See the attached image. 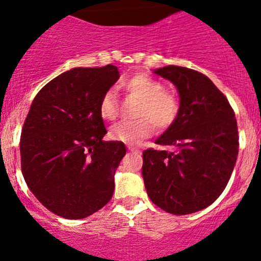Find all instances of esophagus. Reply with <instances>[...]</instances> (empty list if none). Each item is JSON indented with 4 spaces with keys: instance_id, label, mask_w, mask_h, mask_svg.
Returning <instances> with one entry per match:
<instances>
[{
    "instance_id": "1",
    "label": "esophagus",
    "mask_w": 261,
    "mask_h": 261,
    "mask_svg": "<svg viewBox=\"0 0 261 261\" xmlns=\"http://www.w3.org/2000/svg\"><path fill=\"white\" fill-rule=\"evenodd\" d=\"M128 150H130L131 152H140V150L138 147H133V146H128Z\"/></svg>"
}]
</instances>
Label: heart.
I'll return each instance as SVG.
<instances>
[{
  "mask_svg": "<svg viewBox=\"0 0 261 261\" xmlns=\"http://www.w3.org/2000/svg\"><path fill=\"white\" fill-rule=\"evenodd\" d=\"M123 90L140 98L136 108V120L115 123L110 128V138L125 144H139L149 138L156 127L165 130L175 121L180 112L179 98L165 91L164 85L146 73H138L122 84ZM98 112L103 120H115L119 115V102L114 91H106L100 100Z\"/></svg>",
  "mask_w": 261,
  "mask_h": 261,
  "instance_id": "b5f03b06",
  "label": "heart"
}]
</instances>
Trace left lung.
Returning a JSON list of instances; mask_svg holds the SVG:
<instances>
[{"label":"left lung","instance_id":"left-lung-1","mask_svg":"<svg viewBox=\"0 0 261 261\" xmlns=\"http://www.w3.org/2000/svg\"><path fill=\"white\" fill-rule=\"evenodd\" d=\"M155 73L176 86L180 112L155 141L176 150L142 152L145 188L150 200L166 213H196L220 196L234 170L239 152L234 110L223 92L199 71L166 66Z\"/></svg>","mask_w":261,"mask_h":261}]
</instances>
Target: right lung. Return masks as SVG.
Returning a JSON list of instances; mask_svg holds the SVG:
<instances>
[{
    "label": "right lung",
    "instance_id": "obj_1",
    "mask_svg": "<svg viewBox=\"0 0 261 261\" xmlns=\"http://www.w3.org/2000/svg\"><path fill=\"white\" fill-rule=\"evenodd\" d=\"M120 77L116 66L77 67L46 84L22 127L21 170L38 201L56 215L84 219L105 206L126 147L103 141L100 100Z\"/></svg>",
    "mask_w": 261,
    "mask_h": 261
}]
</instances>
